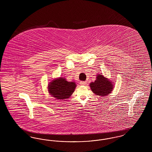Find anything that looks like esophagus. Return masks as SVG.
<instances>
[{
	"label": "esophagus",
	"mask_w": 152,
	"mask_h": 152,
	"mask_svg": "<svg viewBox=\"0 0 152 152\" xmlns=\"http://www.w3.org/2000/svg\"><path fill=\"white\" fill-rule=\"evenodd\" d=\"M80 84L81 85V86H86L87 84V82L86 81H80Z\"/></svg>",
	"instance_id": "34e87169"
}]
</instances>
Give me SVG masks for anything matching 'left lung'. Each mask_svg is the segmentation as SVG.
<instances>
[{"label": "left lung", "mask_w": 152, "mask_h": 152, "mask_svg": "<svg viewBox=\"0 0 152 152\" xmlns=\"http://www.w3.org/2000/svg\"><path fill=\"white\" fill-rule=\"evenodd\" d=\"M91 91L94 94L102 97L111 94L115 85L113 82L101 74H98L94 82L89 84Z\"/></svg>", "instance_id": "1"}]
</instances>
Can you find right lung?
<instances>
[{
	"label": "right lung",
	"mask_w": 152,
	"mask_h": 152,
	"mask_svg": "<svg viewBox=\"0 0 152 152\" xmlns=\"http://www.w3.org/2000/svg\"><path fill=\"white\" fill-rule=\"evenodd\" d=\"M76 87V84L74 81H68L65 78L60 77L49 83L48 91L58 100H64L72 96Z\"/></svg>",
	"instance_id": "add662e5"
}]
</instances>
